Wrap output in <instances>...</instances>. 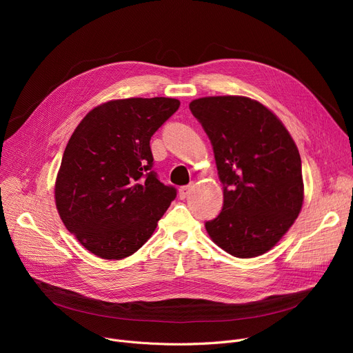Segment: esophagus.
I'll list each match as a JSON object with an SVG mask.
<instances>
[{
	"label": "esophagus",
	"mask_w": 353,
	"mask_h": 353,
	"mask_svg": "<svg viewBox=\"0 0 353 353\" xmlns=\"http://www.w3.org/2000/svg\"><path fill=\"white\" fill-rule=\"evenodd\" d=\"M193 190V184H189V186H181L180 189H179V197L183 200V199H186L189 194H190V192Z\"/></svg>",
	"instance_id": "1"
}]
</instances>
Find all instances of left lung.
<instances>
[{
	"mask_svg": "<svg viewBox=\"0 0 353 353\" xmlns=\"http://www.w3.org/2000/svg\"><path fill=\"white\" fill-rule=\"evenodd\" d=\"M189 107L213 145L223 184V209L205 225L209 236L234 257L266 253L303 205L298 147L282 121L249 97H203Z\"/></svg>",
	"mask_w": 353,
	"mask_h": 353,
	"instance_id": "obj_1",
	"label": "left lung"
}]
</instances>
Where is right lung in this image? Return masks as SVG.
Instances as JSON below:
<instances>
[{"instance_id": "right-lung-1", "label": "right lung", "mask_w": 353, "mask_h": 353, "mask_svg": "<svg viewBox=\"0 0 353 353\" xmlns=\"http://www.w3.org/2000/svg\"><path fill=\"white\" fill-rule=\"evenodd\" d=\"M176 99L111 100L74 130L55 180V205L79 242L107 261L137 252L177 190L153 170L150 139L179 110Z\"/></svg>"}]
</instances>
